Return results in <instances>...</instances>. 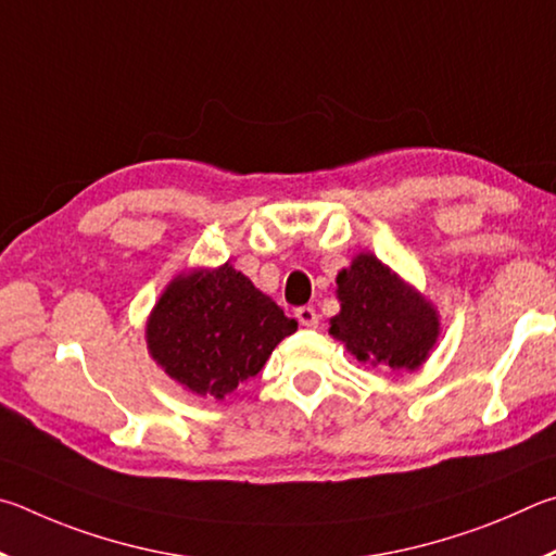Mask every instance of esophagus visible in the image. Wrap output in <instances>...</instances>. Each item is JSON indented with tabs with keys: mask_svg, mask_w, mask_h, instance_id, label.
I'll return each mask as SVG.
<instances>
[{
	"mask_svg": "<svg viewBox=\"0 0 556 556\" xmlns=\"http://www.w3.org/2000/svg\"><path fill=\"white\" fill-rule=\"evenodd\" d=\"M295 317H298V323L303 325V327H317V313H315V307H309V305L298 307V309H295Z\"/></svg>",
	"mask_w": 556,
	"mask_h": 556,
	"instance_id": "obj_1",
	"label": "esophagus"
}]
</instances>
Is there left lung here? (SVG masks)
Masks as SVG:
<instances>
[{
  "label": "left lung",
  "instance_id": "8db88e82",
  "mask_svg": "<svg viewBox=\"0 0 556 556\" xmlns=\"http://www.w3.org/2000/svg\"><path fill=\"white\" fill-rule=\"evenodd\" d=\"M339 315L329 319V334L358 362L415 371L440 339V315L413 286L374 253H358L337 276Z\"/></svg>",
  "mask_w": 556,
  "mask_h": 556
}]
</instances>
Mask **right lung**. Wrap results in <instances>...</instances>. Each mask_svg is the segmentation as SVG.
Here are the masks:
<instances>
[{"label":"right lung","instance_id":"add662e5","mask_svg":"<svg viewBox=\"0 0 556 556\" xmlns=\"http://www.w3.org/2000/svg\"><path fill=\"white\" fill-rule=\"evenodd\" d=\"M295 329V319L224 263L170 280L146 323V344L153 362L185 391L224 401L256 376Z\"/></svg>","mask_w":556,"mask_h":556}]
</instances>
